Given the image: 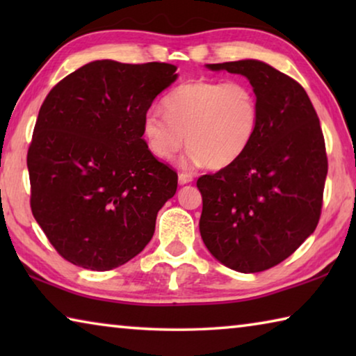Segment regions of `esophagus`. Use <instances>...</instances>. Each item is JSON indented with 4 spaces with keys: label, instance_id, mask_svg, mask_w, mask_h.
I'll list each match as a JSON object with an SVG mask.
<instances>
[{
    "label": "esophagus",
    "instance_id": "obj_1",
    "mask_svg": "<svg viewBox=\"0 0 356 356\" xmlns=\"http://www.w3.org/2000/svg\"><path fill=\"white\" fill-rule=\"evenodd\" d=\"M190 182H193V174H190V172H180L179 174V184L180 185H186Z\"/></svg>",
    "mask_w": 356,
    "mask_h": 356
}]
</instances>
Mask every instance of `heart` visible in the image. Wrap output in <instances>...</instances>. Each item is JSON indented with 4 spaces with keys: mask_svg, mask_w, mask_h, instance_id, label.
<instances>
[{
    "mask_svg": "<svg viewBox=\"0 0 356 356\" xmlns=\"http://www.w3.org/2000/svg\"><path fill=\"white\" fill-rule=\"evenodd\" d=\"M163 105L165 114H144L143 136L165 161L182 149L186 136L193 161L225 170L242 159L261 125V105L246 81L193 80L168 94Z\"/></svg>",
    "mask_w": 356,
    "mask_h": 356,
    "instance_id": "1",
    "label": "heart"
}]
</instances>
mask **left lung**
I'll list each match as a JSON object with an SVG mask.
<instances>
[{
    "label": "left lung",
    "mask_w": 356,
    "mask_h": 356,
    "mask_svg": "<svg viewBox=\"0 0 356 356\" xmlns=\"http://www.w3.org/2000/svg\"><path fill=\"white\" fill-rule=\"evenodd\" d=\"M206 67L248 78L261 125L242 159L197 179L200 232L222 265L264 272L291 256L321 218L328 172L321 122L305 89L272 65L242 59Z\"/></svg>",
    "instance_id": "8db88e82"
}]
</instances>
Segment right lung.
Instances as JSON below:
<instances>
[{
	"instance_id": "obj_1",
	"label": "right lung",
	"mask_w": 356,
	"mask_h": 356,
	"mask_svg": "<svg viewBox=\"0 0 356 356\" xmlns=\"http://www.w3.org/2000/svg\"><path fill=\"white\" fill-rule=\"evenodd\" d=\"M176 70L100 59L48 92L26 163L33 215L65 261L106 272L152 238L177 172L149 150L143 118Z\"/></svg>"
}]
</instances>
